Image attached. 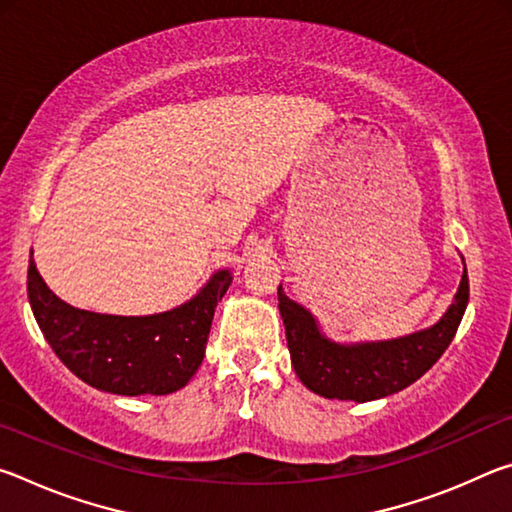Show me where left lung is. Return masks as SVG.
<instances>
[{"instance_id": "1", "label": "left lung", "mask_w": 512, "mask_h": 512, "mask_svg": "<svg viewBox=\"0 0 512 512\" xmlns=\"http://www.w3.org/2000/svg\"><path fill=\"white\" fill-rule=\"evenodd\" d=\"M287 332L291 363L311 393L327 400L370 402L411 386L449 348L470 300V282L463 268L461 287L436 325L402 339L341 345L329 341L305 307L277 289Z\"/></svg>"}]
</instances>
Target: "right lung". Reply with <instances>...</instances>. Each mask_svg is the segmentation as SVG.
<instances>
[{
	"label": "right lung",
	"instance_id": "obj_1",
	"mask_svg": "<svg viewBox=\"0 0 512 512\" xmlns=\"http://www.w3.org/2000/svg\"><path fill=\"white\" fill-rule=\"evenodd\" d=\"M232 282L219 271L196 296L153 316H110L76 309L51 291L29 259L27 291L38 325L65 366L99 391L169 395L183 388L205 357L216 302Z\"/></svg>",
	"mask_w": 512,
	"mask_h": 512
}]
</instances>
